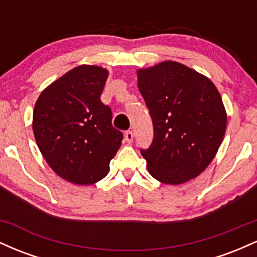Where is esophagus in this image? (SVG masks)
<instances>
[{
	"label": "esophagus",
	"instance_id": "obj_1",
	"mask_svg": "<svg viewBox=\"0 0 257 257\" xmlns=\"http://www.w3.org/2000/svg\"><path fill=\"white\" fill-rule=\"evenodd\" d=\"M124 138H125V141H126V143H132V141H133V138H134V134H133V132H132V131H128V132H125Z\"/></svg>",
	"mask_w": 257,
	"mask_h": 257
}]
</instances>
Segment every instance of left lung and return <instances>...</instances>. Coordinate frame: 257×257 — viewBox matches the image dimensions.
Instances as JSON below:
<instances>
[{
    "label": "left lung",
    "instance_id": "left-lung-1",
    "mask_svg": "<svg viewBox=\"0 0 257 257\" xmlns=\"http://www.w3.org/2000/svg\"><path fill=\"white\" fill-rule=\"evenodd\" d=\"M137 75L155 131L151 147L141 150L149 173L167 185L197 178L225 137L227 113L219 90L206 76L172 60Z\"/></svg>",
    "mask_w": 257,
    "mask_h": 257
}]
</instances>
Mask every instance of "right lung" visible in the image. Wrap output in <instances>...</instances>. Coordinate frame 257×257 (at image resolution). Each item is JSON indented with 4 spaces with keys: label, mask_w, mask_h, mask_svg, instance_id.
Returning a JSON list of instances; mask_svg holds the SVG:
<instances>
[{
    "label": "right lung",
    "mask_w": 257,
    "mask_h": 257,
    "mask_svg": "<svg viewBox=\"0 0 257 257\" xmlns=\"http://www.w3.org/2000/svg\"><path fill=\"white\" fill-rule=\"evenodd\" d=\"M108 71L79 65L38 96L32 131L52 170L71 184L100 181L110 170L123 134L112 126V112L100 100Z\"/></svg>",
    "instance_id": "right-lung-1"
}]
</instances>
